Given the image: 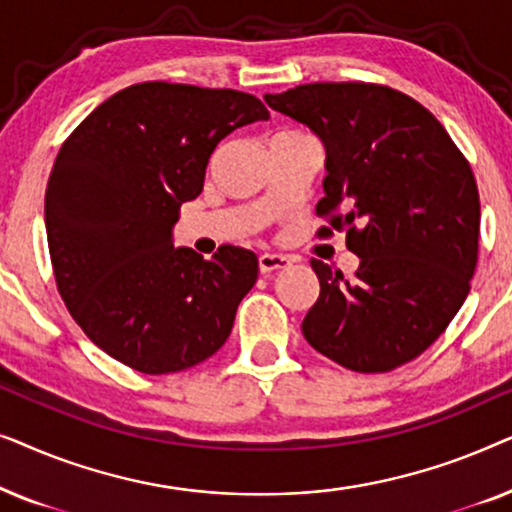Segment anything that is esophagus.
<instances>
[{"mask_svg":"<svg viewBox=\"0 0 512 512\" xmlns=\"http://www.w3.org/2000/svg\"><path fill=\"white\" fill-rule=\"evenodd\" d=\"M291 261L282 254H261L258 256V270H261V275H272V272L282 270L289 265Z\"/></svg>","mask_w":512,"mask_h":512,"instance_id":"obj_1","label":"esophagus"}]
</instances>
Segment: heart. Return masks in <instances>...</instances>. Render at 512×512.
I'll list each match as a JSON object with an SVG mask.
<instances>
[{"label": "heart", "instance_id": "b5f03b06", "mask_svg": "<svg viewBox=\"0 0 512 512\" xmlns=\"http://www.w3.org/2000/svg\"><path fill=\"white\" fill-rule=\"evenodd\" d=\"M300 130H282V132H277V135H298Z\"/></svg>", "mask_w": 512, "mask_h": 512}]
</instances>
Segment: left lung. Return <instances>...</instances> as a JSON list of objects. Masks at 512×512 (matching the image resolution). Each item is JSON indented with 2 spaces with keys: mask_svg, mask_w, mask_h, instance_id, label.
Masks as SVG:
<instances>
[{
  "mask_svg": "<svg viewBox=\"0 0 512 512\" xmlns=\"http://www.w3.org/2000/svg\"><path fill=\"white\" fill-rule=\"evenodd\" d=\"M326 146L319 237L347 233L354 279L312 258L319 298L303 335L356 373L417 359L450 326L478 265L480 195L464 153L429 109L380 83H305L265 95Z\"/></svg>",
  "mask_w": 512,
  "mask_h": 512,
  "instance_id": "1",
  "label": "left lung"
}]
</instances>
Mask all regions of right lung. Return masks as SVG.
Listing matches in <instances>:
<instances>
[{"mask_svg":"<svg viewBox=\"0 0 512 512\" xmlns=\"http://www.w3.org/2000/svg\"><path fill=\"white\" fill-rule=\"evenodd\" d=\"M265 118V104L240 90L144 81L62 144L44 202L55 284L83 333L128 368L179 373L233 331L256 254L223 244L207 261L174 247L172 226L221 139Z\"/></svg>","mask_w":512,"mask_h":512,"instance_id":"1","label":"right lung"}]
</instances>
